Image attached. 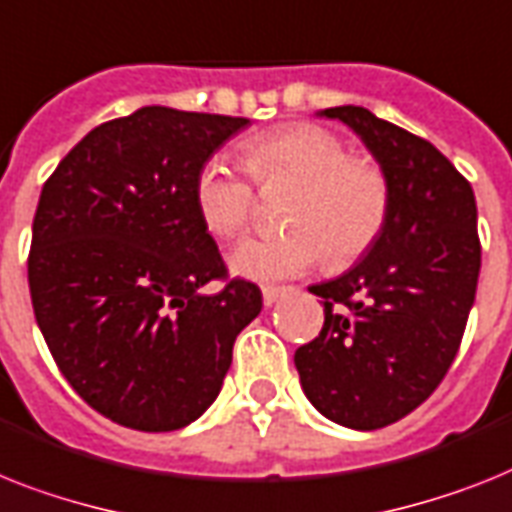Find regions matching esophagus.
Wrapping results in <instances>:
<instances>
[{"mask_svg": "<svg viewBox=\"0 0 512 512\" xmlns=\"http://www.w3.org/2000/svg\"><path fill=\"white\" fill-rule=\"evenodd\" d=\"M286 291H289L286 286H263V302L270 307V304L278 302V296H283Z\"/></svg>", "mask_w": 512, "mask_h": 512, "instance_id": "34e87169", "label": "esophagus"}]
</instances>
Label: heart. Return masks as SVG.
I'll list each match as a JSON object with an SVG mask.
<instances>
[{
    "label": "heart",
    "instance_id": "1",
    "mask_svg": "<svg viewBox=\"0 0 512 512\" xmlns=\"http://www.w3.org/2000/svg\"><path fill=\"white\" fill-rule=\"evenodd\" d=\"M239 161L260 190L294 184L283 234L255 236L234 249L239 276H299L328 257L330 268H349L380 242L390 221L393 187L375 158L351 156L343 137L312 122H291L239 143ZM195 208L205 229L234 239L255 218L257 195L244 176L210 158L195 176Z\"/></svg>",
    "mask_w": 512,
    "mask_h": 512
}]
</instances>
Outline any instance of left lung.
I'll return each mask as SVG.
<instances>
[{"label": "left lung", "mask_w": 512, "mask_h": 512, "mask_svg": "<svg viewBox=\"0 0 512 512\" xmlns=\"http://www.w3.org/2000/svg\"><path fill=\"white\" fill-rule=\"evenodd\" d=\"M362 137L388 171L390 221L341 278L312 286L325 322L294 354L322 416L380 429L422 406L448 375L482 268L471 182L424 137L362 106L322 111Z\"/></svg>", "instance_id": "left-lung-1"}]
</instances>
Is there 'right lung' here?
Instances as JSON below:
<instances>
[{
	"instance_id": "add662e5",
	"label": "right lung",
	"mask_w": 512,
	"mask_h": 512,
	"mask_svg": "<svg viewBox=\"0 0 512 512\" xmlns=\"http://www.w3.org/2000/svg\"><path fill=\"white\" fill-rule=\"evenodd\" d=\"M247 124L143 106L90 130L41 190L28 252L38 328L75 393L122 427L195 422L263 309L195 208L200 166ZM210 280L222 291L200 295Z\"/></svg>"
}]
</instances>
